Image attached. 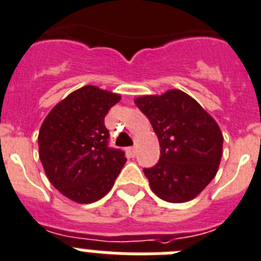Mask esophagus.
I'll return each instance as SVG.
<instances>
[{
    "label": "esophagus",
    "instance_id": "esophagus-1",
    "mask_svg": "<svg viewBox=\"0 0 261 261\" xmlns=\"http://www.w3.org/2000/svg\"><path fill=\"white\" fill-rule=\"evenodd\" d=\"M126 152H127L128 158H134L135 153H137V148H135V147H128V148L126 149Z\"/></svg>",
    "mask_w": 261,
    "mask_h": 261
}]
</instances>
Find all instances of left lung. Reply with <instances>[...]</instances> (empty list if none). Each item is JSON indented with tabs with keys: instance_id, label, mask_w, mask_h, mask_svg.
<instances>
[{
	"instance_id": "left-lung-1",
	"label": "left lung",
	"mask_w": 261,
	"mask_h": 261,
	"mask_svg": "<svg viewBox=\"0 0 261 261\" xmlns=\"http://www.w3.org/2000/svg\"><path fill=\"white\" fill-rule=\"evenodd\" d=\"M149 119L160 144V159L144 168L149 187L167 202L198 196L218 172L223 135L214 118L182 90L135 98Z\"/></svg>"
}]
</instances>
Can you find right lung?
Instances as JSON below:
<instances>
[{
    "mask_svg": "<svg viewBox=\"0 0 261 261\" xmlns=\"http://www.w3.org/2000/svg\"><path fill=\"white\" fill-rule=\"evenodd\" d=\"M117 93L87 85L68 94L43 121L39 158L47 177L67 198L92 203L110 192L123 168L121 149L108 146L105 117Z\"/></svg>",
    "mask_w": 261,
    "mask_h": 261,
    "instance_id": "1",
    "label": "right lung"
}]
</instances>
